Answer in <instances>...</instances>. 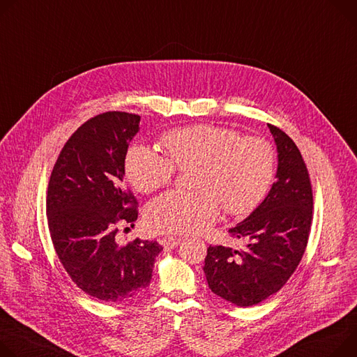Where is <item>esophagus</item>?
I'll list each match as a JSON object with an SVG mask.
<instances>
[{
    "instance_id": "34e87169",
    "label": "esophagus",
    "mask_w": 357,
    "mask_h": 357,
    "mask_svg": "<svg viewBox=\"0 0 357 357\" xmlns=\"http://www.w3.org/2000/svg\"><path fill=\"white\" fill-rule=\"evenodd\" d=\"M179 242H181V239H179V238H176V236H165V238H162V239H160L162 246L167 248V249H172V248L178 246V245H179Z\"/></svg>"
}]
</instances>
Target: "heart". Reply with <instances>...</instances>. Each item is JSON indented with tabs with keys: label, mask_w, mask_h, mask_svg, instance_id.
I'll list each match as a JSON object with an SVG mask.
<instances>
[{
	"label": "heart",
	"mask_w": 357,
	"mask_h": 357,
	"mask_svg": "<svg viewBox=\"0 0 357 357\" xmlns=\"http://www.w3.org/2000/svg\"><path fill=\"white\" fill-rule=\"evenodd\" d=\"M165 156L137 144L125 156L131 185L149 193L168 185L175 169L190 171L192 192L171 190L153 199L146 223L162 234H201L215 223L220 206L232 216H246L266 198L275 179L276 153L271 142L242 137L236 129L192 125L160 137Z\"/></svg>",
	"instance_id": "heart-1"
}]
</instances>
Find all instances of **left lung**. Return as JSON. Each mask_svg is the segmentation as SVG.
Listing matches in <instances>:
<instances>
[{
    "instance_id": "1",
    "label": "left lung",
    "mask_w": 357,
    "mask_h": 357,
    "mask_svg": "<svg viewBox=\"0 0 357 357\" xmlns=\"http://www.w3.org/2000/svg\"><path fill=\"white\" fill-rule=\"evenodd\" d=\"M268 126L278 148V179L265 201L229 229L248 245L243 250L211 245L204 266L213 294L243 307L276 294L294 275L312 225L313 193L302 153L282 129Z\"/></svg>"
}]
</instances>
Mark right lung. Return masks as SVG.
I'll use <instances>...</instances> for the list:
<instances>
[{"instance_id": "obj_1", "label": "right lung", "mask_w": 357, "mask_h": 357, "mask_svg": "<svg viewBox=\"0 0 357 357\" xmlns=\"http://www.w3.org/2000/svg\"><path fill=\"white\" fill-rule=\"evenodd\" d=\"M141 116L109 111L84 122L51 172L47 218L63 269L86 295L122 302L149 286L156 241L118 245L121 222L134 223L138 202L125 183V156Z\"/></svg>"}]
</instances>
